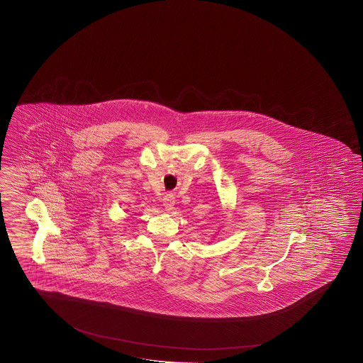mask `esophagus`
Segmentation results:
<instances>
[{
  "instance_id": "esophagus-1",
  "label": "esophagus",
  "mask_w": 363,
  "mask_h": 363,
  "mask_svg": "<svg viewBox=\"0 0 363 363\" xmlns=\"http://www.w3.org/2000/svg\"><path fill=\"white\" fill-rule=\"evenodd\" d=\"M162 202H164V206H165L166 210H172L173 206H174V203H176V198H174L172 193H167V194L164 196Z\"/></svg>"
}]
</instances>
